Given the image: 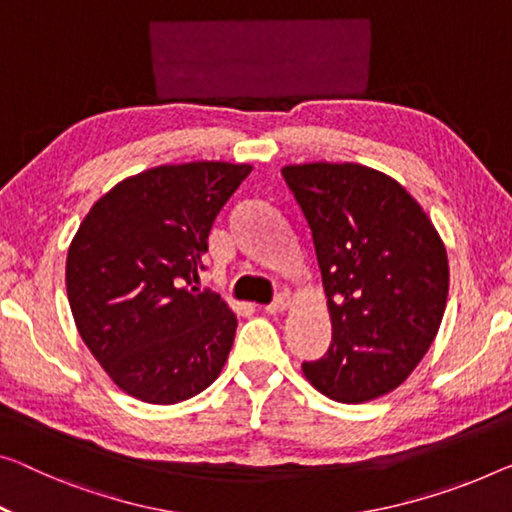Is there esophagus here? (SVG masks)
Instances as JSON below:
<instances>
[{
  "label": "esophagus",
  "mask_w": 512,
  "mask_h": 512,
  "mask_svg": "<svg viewBox=\"0 0 512 512\" xmlns=\"http://www.w3.org/2000/svg\"><path fill=\"white\" fill-rule=\"evenodd\" d=\"M287 308H289V299H287V296H280L278 301L266 305L264 312H266V315H282V312H285Z\"/></svg>",
  "instance_id": "34e87169"
}]
</instances>
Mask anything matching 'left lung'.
Listing matches in <instances>:
<instances>
[{"label": "left lung", "instance_id": "8db88e82", "mask_svg": "<svg viewBox=\"0 0 512 512\" xmlns=\"http://www.w3.org/2000/svg\"><path fill=\"white\" fill-rule=\"evenodd\" d=\"M315 241L331 347L303 375L335 402L361 404L407 381L437 338L448 255L402 183L358 163L285 165Z\"/></svg>", "mask_w": 512, "mask_h": 512}]
</instances>
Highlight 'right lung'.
Here are the masks:
<instances>
[{
  "label": "right lung",
  "mask_w": 512,
  "mask_h": 512,
  "mask_svg": "<svg viewBox=\"0 0 512 512\" xmlns=\"http://www.w3.org/2000/svg\"><path fill=\"white\" fill-rule=\"evenodd\" d=\"M253 172L195 160L126 177L98 197L66 255L80 338L121 391L177 404L211 386L230 356L236 315L200 280L209 232Z\"/></svg>",
  "instance_id": "1"
}]
</instances>
